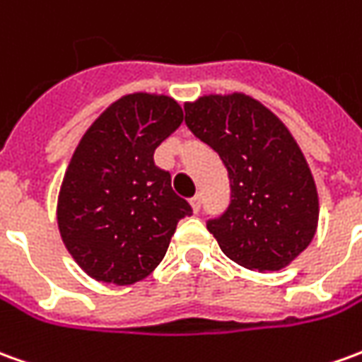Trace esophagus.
Returning a JSON list of instances; mask_svg holds the SVG:
<instances>
[{
	"instance_id": "1",
	"label": "esophagus",
	"mask_w": 362,
	"mask_h": 362,
	"mask_svg": "<svg viewBox=\"0 0 362 362\" xmlns=\"http://www.w3.org/2000/svg\"><path fill=\"white\" fill-rule=\"evenodd\" d=\"M189 206H192V209L198 214L199 211V207H202V194H196V196H192L189 198Z\"/></svg>"
}]
</instances>
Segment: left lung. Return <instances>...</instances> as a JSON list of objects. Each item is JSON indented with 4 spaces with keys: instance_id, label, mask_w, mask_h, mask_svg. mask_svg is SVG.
<instances>
[{
    "instance_id": "8db88e82",
    "label": "left lung",
    "mask_w": 362,
    "mask_h": 362,
    "mask_svg": "<svg viewBox=\"0 0 362 362\" xmlns=\"http://www.w3.org/2000/svg\"><path fill=\"white\" fill-rule=\"evenodd\" d=\"M186 125L223 160L231 199L209 217L221 251L251 270H280L312 243L317 189L284 123L243 93L186 103Z\"/></svg>"
}]
</instances>
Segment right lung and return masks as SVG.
Here are the masks:
<instances>
[{
	"label": "right lung",
	"mask_w": 362,
	"mask_h": 362,
	"mask_svg": "<svg viewBox=\"0 0 362 362\" xmlns=\"http://www.w3.org/2000/svg\"><path fill=\"white\" fill-rule=\"evenodd\" d=\"M173 98L131 93L110 105L76 146L58 196L68 252L100 282L127 286L164 259L192 206L155 164L156 146L180 127Z\"/></svg>",
	"instance_id": "1"
}]
</instances>
